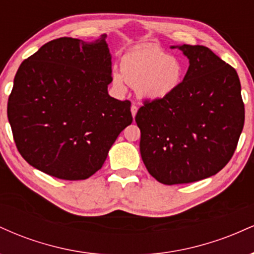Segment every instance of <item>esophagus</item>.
I'll return each mask as SVG.
<instances>
[{
	"label": "esophagus",
	"mask_w": 254,
	"mask_h": 254,
	"mask_svg": "<svg viewBox=\"0 0 254 254\" xmlns=\"http://www.w3.org/2000/svg\"><path fill=\"white\" fill-rule=\"evenodd\" d=\"M137 110H138V107H137L135 104H132V106H131V113H132V117L133 118H135V116H136V113H137Z\"/></svg>",
	"instance_id": "1"
}]
</instances>
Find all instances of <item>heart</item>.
I'll return each instance as SVG.
<instances>
[{"instance_id": "1", "label": "heart", "mask_w": 254, "mask_h": 254, "mask_svg": "<svg viewBox=\"0 0 254 254\" xmlns=\"http://www.w3.org/2000/svg\"><path fill=\"white\" fill-rule=\"evenodd\" d=\"M122 75L113 72V84L124 88V80L142 98L161 100L178 88L183 80V65L157 46H144L125 54L121 62Z\"/></svg>"}]
</instances>
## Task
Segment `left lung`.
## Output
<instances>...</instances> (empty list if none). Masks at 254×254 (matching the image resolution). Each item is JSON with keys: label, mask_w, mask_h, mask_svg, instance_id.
I'll return each instance as SVG.
<instances>
[{"label": "left lung", "mask_w": 254, "mask_h": 254, "mask_svg": "<svg viewBox=\"0 0 254 254\" xmlns=\"http://www.w3.org/2000/svg\"><path fill=\"white\" fill-rule=\"evenodd\" d=\"M178 49L190 62L184 80L167 98L145 99L135 117L142 160L166 185L218 173L237 149L245 122L237 70L206 46Z\"/></svg>", "instance_id": "1"}]
</instances>
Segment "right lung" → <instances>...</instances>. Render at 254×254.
Instances as JSON below:
<instances>
[{
    "instance_id": "add662e5",
    "label": "right lung",
    "mask_w": 254,
    "mask_h": 254,
    "mask_svg": "<svg viewBox=\"0 0 254 254\" xmlns=\"http://www.w3.org/2000/svg\"><path fill=\"white\" fill-rule=\"evenodd\" d=\"M105 38L51 40L16 71L7 106L14 142L28 164L51 177L93 176L132 123L130 101L107 93L112 63Z\"/></svg>"
}]
</instances>
